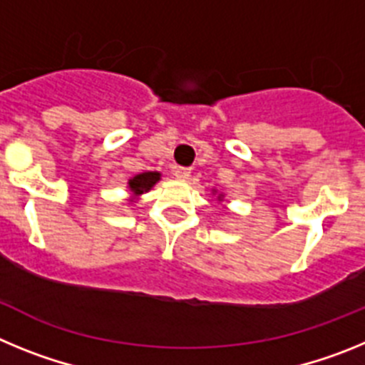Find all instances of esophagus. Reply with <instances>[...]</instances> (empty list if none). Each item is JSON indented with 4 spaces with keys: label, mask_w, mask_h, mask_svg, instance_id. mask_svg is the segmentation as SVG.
I'll return each mask as SVG.
<instances>
[{
    "label": "esophagus",
    "mask_w": 365,
    "mask_h": 365,
    "mask_svg": "<svg viewBox=\"0 0 365 365\" xmlns=\"http://www.w3.org/2000/svg\"><path fill=\"white\" fill-rule=\"evenodd\" d=\"M173 175H175V179H179V180H186L190 177V170L188 168L177 166V168H173Z\"/></svg>",
    "instance_id": "obj_1"
}]
</instances>
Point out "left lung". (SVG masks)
<instances>
[{
  "mask_svg": "<svg viewBox=\"0 0 365 365\" xmlns=\"http://www.w3.org/2000/svg\"><path fill=\"white\" fill-rule=\"evenodd\" d=\"M212 195H217V202L225 201V193H217V190H212Z\"/></svg>",
  "mask_w": 365,
  "mask_h": 365,
  "instance_id": "8db88e82",
  "label": "left lung"
}]
</instances>
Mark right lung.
Segmentation results:
<instances>
[{
    "instance_id": "right-lung-1",
    "label": "right lung",
    "mask_w": 365,
    "mask_h": 365,
    "mask_svg": "<svg viewBox=\"0 0 365 365\" xmlns=\"http://www.w3.org/2000/svg\"><path fill=\"white\" fill-rule=\"evenodd\" d=\"M160 180V173L159 172H143V173H137L135 177H131L128 180V193H130V199L128 201L133 205L140 199V195L150 192L157 182Z\"/></svg>"
}]
</instances>
